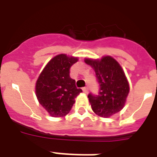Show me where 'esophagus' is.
<instances>
[{
	"label": "esophagus",
	"instance_id": "esophagus-1",
	"mask_svg": "<svg viewBox=\"0 0 157 157\" xmlns=\"http://www.w3.org/2000/svg\"><path fill=\"white\" fill-rule=\"evenodd\" d=\"M82 90H83V92L85 94H87L89 92V89L87 88V87H83V88H82Z\"/></svg>",
	"mask_w": 157,
	"mask_h": 157
}]
</instances>
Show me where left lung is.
I'll return each instance as SVG.
<instances>
[{
  "instance_id": "obj_1",
  "label": "left lung",
  "mask_w": 157,
  "mask_h": 157,
  "mask_svg": "<svg viewBox=\"0 0 157 157\" xmlns=\"http://www.w3.org/2000/svg\"><path fill=\"white\" fill-rule=\"evenodd\" d=\"M85 62L94 70L100 87L98 94H89L92 110L101 117H112L124 107L129 92L124 71L111 56L101 59H86Z\"/></svg>"
}]
</instances>
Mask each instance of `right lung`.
<instances>
[{"label":"right lung","mask_w":157,"mask_h":157,"mask_svg":"<svg viewBox=\"0 0 157 157\" xmlns=\"http://www.w3.org/2000/svg\"><path fill=\"white\" fill-rule=\"evenodd\" d=\"M77 58L61 54L50 60L36 83V95L40 104L53 117L66 116L75 103V98L82 92L76 81L70 77V68Z\"/></svg>","instance_id":"add662e5"}]
</instances>
